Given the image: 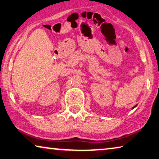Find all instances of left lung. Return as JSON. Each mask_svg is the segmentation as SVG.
I'll list each match as a JSON object with an SVG mask.
<instances>
[{
	"instance_id": "8db88e82",
	"label": "left lung",
	"mask_w": 159,
	"mask_h": 159,
	"mask_svg": "<svg viewBox=\"0 0 159 159\" xmlns=\"http://www.w3.org/2000/svg\"><path fill=\"white\" fill-rule=\"evenodd\" d=\"M137 107V105H136V106H134V107H133V109H134V107Z\"/></svg>"
}]
</instances>
